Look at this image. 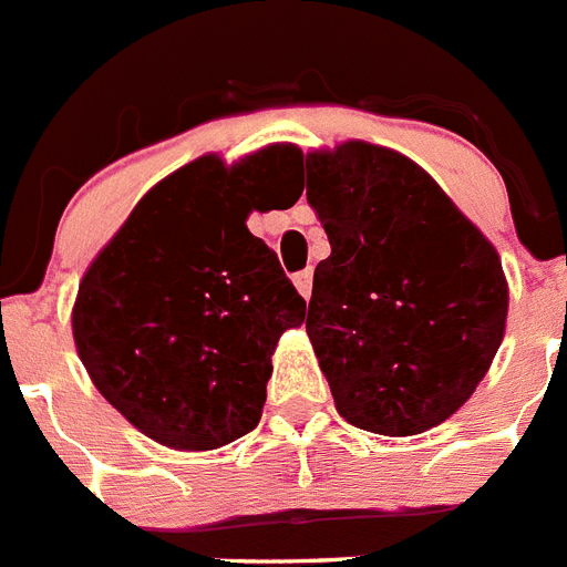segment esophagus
<instances>
[{
	"label": "esophagus",
	"mask_w": 567,
	"mask_h": 567,
	"mask_svg": "<svg viewBox=\"0 0 567 567\" xmlns=\"http://www.w3.org/2000/svg\"><path fill=\"white\" fill-rule=\"evenodd\" d=\"M312 269H303V272L295 275V287H298V292L303 295V298H309L312 295Z\"/></svg>",
	"instance_id": "34e87169"
}]
</instances>
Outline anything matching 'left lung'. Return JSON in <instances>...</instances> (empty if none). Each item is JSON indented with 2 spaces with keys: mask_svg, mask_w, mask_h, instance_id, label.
I'll list each match as a JSON object with an SVG mask.
<instances>
[{
  "mask_svg": "<svg viewBox=\"0 0 567 567\" xmlns=\"http://www.w3.org/2000/svg\"><path fill=\"white\" fill-rule=\"evenodd\" d=\"M307 198L332 244L307 332L340 417L389 437L452 417L503 343L497 249L432 175L374 144L307 155Z\"/></svg>",
  "mask_w": 567,
  "mask_h": 567,
  "instance_id": "8db88e82",
  "label": "left lung"
}]
</instances>
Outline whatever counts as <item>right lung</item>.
Returning <instances> with one entry per match:
<instances>
[{"mask_svg":"<svg viewBox=\"0 0 567 567\" xmlns=\"http://www.w3.org/2000/svg\"><path fill=\"white\" fill-rule=\"evenodd\" d=\"M298 158L278 144L229 169L215 155L187 164L144 195L82 278L79 358L155 443L207 452L258 425L275 346L303 323L307 300L247 215L298 202Z\"/></svg>","mask_w":567,"mask_h":567,"instance_id":"obj_1","label":"right lung"}]
</instances>
